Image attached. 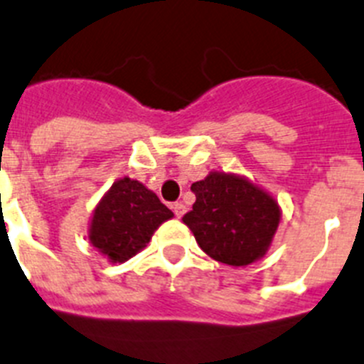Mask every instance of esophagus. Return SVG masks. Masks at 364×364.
Segmentation results:
<instances>
[{
    "mask_svg": "<svg viewBox=\"0 0 364 364\" xmlns=\"http://www.w3.org/2000/svg\"><path fill=\"white\" fill-rule=\"evenodd\" d=\"M172 210H173V214H176V216L181 218L183 214H185V205H183L181 201H178V203H172Z\"/></svg>",
    "mask_w": 364,
    "mask_h": 364,
    "instance_id": "esophagus-1",
    "label": "esophagus"
}]
</instances>
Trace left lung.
<instances>
[{"instance_id": "obj_1", "label": "left lung", "mask_w": 364, "mask_h": 364, "mask_svg": "<svg viewBox=\"0 0 364 364\" xmlns=\"http://www.w3.org/2000/svg\"><path fill=\"white\" fill-rule=\"evenodd\" d=\"M191 191L196 203L183 221L208 257L236 267L264 257L280 221L278 203L267 192L223 172H210Z\"/></svg>"}]
</instances>
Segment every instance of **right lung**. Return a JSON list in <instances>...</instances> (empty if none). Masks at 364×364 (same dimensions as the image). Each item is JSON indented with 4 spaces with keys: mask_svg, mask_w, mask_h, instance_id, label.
Segmentation results:
<instances>
[{
    "mask_svg": "<svg viewBox=\"0 0 364 364\" xmlns=\"http://www.w3.org/2000/svg\"><path fill=\"white\" fill-rule=\"evenodd\" d=\"M173 214L143 183H113L93 213L90 242L112 262L129 260L150 242L154 230Z\"/></svg>",
    "mask_w": 364,
    "mask_h": 364,
    "instance_id": "obj_1",
    "label": "right lung"
}]
</instances>
